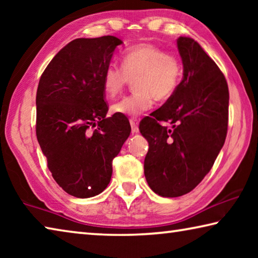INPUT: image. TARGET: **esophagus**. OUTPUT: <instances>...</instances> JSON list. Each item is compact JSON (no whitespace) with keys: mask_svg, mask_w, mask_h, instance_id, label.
Instances as JSON below:
<instances>
[{"mask_svg":"<svg viewBox=\"0 0 258 258\" xmlns=\"http://www.w3.org/2000/svg\"><path fill=\"white\" fill-rule=\"evenodd\" d=\"M130 124H131V127H132V134L139 133V123H138V119L131 118V119H130Z\"/></svg>","mask_w":258,"mask_h":258,"instance_id":"obj_1","label":"esophagus"}]
</instances>
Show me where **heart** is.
<instances>
[{
  "mask_svg": "<svg viewBox=\"0 0 258 258\" xmlns=\"http://www.w3.org/2000/svg\"><path fill=\"white\" fill-rule=\"evenodd\" d=\"M182 76L177 56L166 53L150 43L128 47L121 55V68L113 64L104 69L102 89L108 98L123 92L130 81H134L135 93L111 106L113 113L137 117L154 107L155 100L166 101L175 93Z\"/></svg>",
  "mask_w": 258,
  "mask_h": 258,
  "instance_id": "obj_1",
  "label": "heart"
}]
</instances>
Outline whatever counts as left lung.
<instances>
[{
	"instance_id": "left-lung-1",
	"label": "left lung",
	"mask_w": 258,
	"mask_h": 258,
	"mask_svg": "<svg viewBox=\"0 0 258 258\" xmlns=\"http://www.w3.org/2000/svg\"><path fill=\"white\" fill-rule=\"evenodd\" d=\"M183 78L171 98L140 123L149 143L145 175L161 197L194 190L211 171L228 132L229 89L225 77L194 38H177ZM168 121L171 128L160 125Z\"/></svg>"
}]
</instances>
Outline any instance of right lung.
Segmentation results:
<instances>
[{"mask_svg":"<svg viewBox=\"0 0 258 258\" xmlns=\"http://www.w3.org/2000/svg\"><path fill=\"white\" fill-rule=\"evenodd\" d=\"M123 44L115 36L76 38L47 64L36 93V137L55 182L76 198L106 189L112 159L131 133L124 116L107 117L102 76Z\"/></svg>","mask_w":258,"mask_h":258,"instance_id":"1","label":"right lung"}]
</instances>
